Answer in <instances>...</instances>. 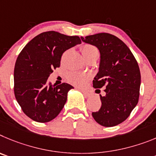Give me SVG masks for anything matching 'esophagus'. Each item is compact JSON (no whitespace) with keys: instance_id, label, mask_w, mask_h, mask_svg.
Instances as JSON below:
<instances>
[{"instance_id":"obj_1","label":"esophagus","mask_w":156,"mask_h":156,"mask_svg":"<svg viewBox=\"0 0 156 156\" xmlns=\"http://www.w3.org/2000/svg\"><path fill=\"white\" fill-rule=\"evenodd\" d=\"M80 91H81V92L83 93V95H85V97H89V96H91L90 92H87V91H85V90H83V89H80Z\"/></svg>"}]
</instances>
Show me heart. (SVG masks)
Instances as JSON below:
<instances>
[{
	"label": "heart",
	"instance_id": "1",
	"mask_svg": "<svg viewBox=\"0 0 156 156\" xmlns=\"http://www.w3.org/2000/svg\"><path fill=\"white\" fill-rule=\"evenodd\" d=\"M80 50L85 59L92 57H98L99 50L95 46L92 44H83L80 47ZM91 76L88 74L78 72V71H70L67 75V78L71 83L78 86H83L87 81L90 79Z\"/></svg>",
	"mask_w": 156,
	"mask_h": 156
}]
</instances>
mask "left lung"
I'll return each instance as SVG.
<instances>
[{"instance_id": "left-lung-1", "label": "left lung", "mask_w": 156, "mask_h": 156, "mask_svg": "<svg viewBox=\"0 0 156 156\" xmlns=\"http://www.w3.org/2000/svg\"><path fill=\"white\" fill-rule=\"evenodd\" d=\"M81 40L99 50V71L92 84L95 88H106V95H100L102 106L92 116L104 127L118 125L130 116L139 99L141 73L137 61L127 45L112 34L98 33Z\"/></svg>"}]
</instances>
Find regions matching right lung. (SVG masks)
<instances>
[{"mask_svg": "<svg viewBox=\"0 0 156 156\" xmlns=\"http://www.w3.org/2000/svg\"><path fill=\"white\" fill-rule=\"evenodd\" d=\"M81 43L78 36L48 31L33 38L20 52L14 70V92L29 118L47 123L61 111L68 91L74 88L65 82L52 85L48 78L61 66L64 52Z\"/></svg>", "mask_w": 156, "mask_h": 156, "instance_id": "obj_1", "label": "right lung"}]
</instances>
